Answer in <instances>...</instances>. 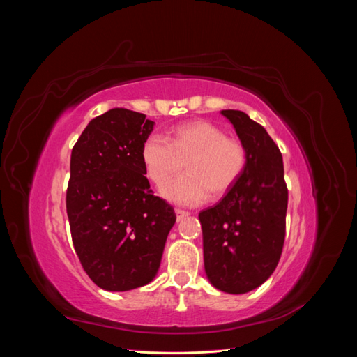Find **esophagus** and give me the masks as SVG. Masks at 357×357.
<instances>
[{"mask_svg": "<svg viewBox=\"0 0 357 357\" xmlns=\"http://www.w3.org/2000/svg\"><path fill=\"white\" fill-rule=\"evenodd\" d=\"M176 215H177V222H180V220H183L186 218V215H189V213L188 211H185V210H180V208H176Z\"/></svg>", "mask_w": 357, "mask_h": 357, "instance_id": "34e87169", "label": "esophagus"}]
</instances>
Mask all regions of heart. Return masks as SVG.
Returning <instances> with one entry per match:
<instances>
[{
	"label": "heart",
	"mask_w": 357,
	"mask_h": 357,
	"mask_svg": "<svg viewBox=\"0 0 357 357\" xmlns=\"http://www.w3.org/2000/svg\"><path fill=\"white\" fill-rule=\"evenodd\" d=\"M143 162L149 178L160 185L187 162L189 173L162 185L160 193L180 205H198L222 197L240 180L247 165V149L208 121H193L174 129L171 142L153 134L143 144Z\"/></svg>",
	"instance_id": "obj_1"
}]
</instances>
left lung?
Returning a JSON list of instances; mask_svg holds the SVG:
<instances>
[{
  "label": "left lung",
  "mask_w": 357,
  "mask_h": 357,
  "mask_svg": "<svg viewBox=\"0 0 357 357\" xmlns=\"http://www.w3.org/2000/svg\"><path fill=\"white\" fill-rule=\"evenodd\" d=\"M222 114L247 149V165L236 185L199 213L204 266L215 289L241 295L265 283L282 256L287 186L282 152L265 128L240 110Z\"/></svg>",
  "instance_id": "left-lung-1"
}]
</instances>
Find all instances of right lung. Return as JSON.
I'll list each match as a JSON object with an SVG mask.
<instances>
[{
	"label": "right lung",
	"mask_w": 357,
	"mask_h": 357,
	"mask_svg": "<svg viewBox=\"0 0 357 357\" xmlns=\"http://www.w3.org/2000/svg\"><path fill=\"white\" fill-rule=\"evenodd\" d=\"M155 122L128 109L92 119L74 144L67 214L74 250L92 282L112 291L155 278L176 223L171 205L153 195L143 144Z\"/></svg>",
	"instance_id": "right-lung-1"
}]
</instances>
